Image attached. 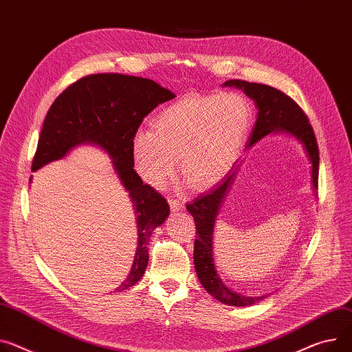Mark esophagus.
<instances>
[{
    "label": "esophagus",
    "instance_id": "esophagus-1",
    "mask_svg": "<svg viewBox=\"0 0 352 352\" xmlns=\"http://www.w3.org/2000/svg\"><path fill=\"white\" fill-rule=\"evenodd\" d=\"M169 206H170V208H172L173 211L183 208L182 201H179V200H176V199H169Z\"/></svg>",
    "mask_w": 352,
    "mask_h": 352
}]
</instances>
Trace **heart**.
Instances as JSON below:
<instances>
[{"instance_id": "obj_1", "label": "heart", "mask_w": 352, "mask_h": 352, "mask_svg": "<svg viewBox=\"0 0 352 352\" xmlns=\"http://www.w3.org/2000/svg\"><path fill=\"white\" fill-rule=\"evenodd\" d=\"M252 120V102L241 93L186 96L162 108L153 128L135 131V169L144 182L162 187L173 177L179 156L188 186L196 190L211 187L234 168Z\"/></svg>"}]
</instances>
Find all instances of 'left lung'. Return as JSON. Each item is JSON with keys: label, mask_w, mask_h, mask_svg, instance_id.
Wrapping results in <instances>:
<instances>
[{"label": "left lung", "mask_w": 352, "mask_h": 352, "mask_svg": "<svg viewBox=\"0 0 352 352\" xmlns=\"http://www.w3.org/2000/svg\"><path fill=\"white\" fill-rule=\"evenodd\" d=\"M224 86L242 89L250 98L255 101L258 108L256 122L251 132L250 141L247 148H251L255 142H258L265 135L270 132H287L293 137L299 140L311 162V183L314 192L317 190L318 184V146L316 141V135L313 126L309 122L307 116L293 98H290L283 91L261 83H250L245 80H228ZM238 166L231 169L221 183L206 195L196 197L192 203L186 206L187 211L193 215L196 223V241H195V267L197 272V278L203 287L219 302L228 306H251L256 302L262 300L263 296L259 297H247L241 296L231 289H228L220 275L215 270L214 258H212V232L214 224L217 220L219 210L230 190L234 182Z\"/></svg>", "instance_id": "left-lung-1"}]
</instances>
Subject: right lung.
I'll return each mask as SVG.
<instances>
[{"instance_id":"1","label":"right lung","mask_w":352,"mask_h":352,"mask_svg":"<svg viewBox=\"0 0 352 352\" xmlns=\"http://www.w3.org/2000/svg\"><path fill=\"white\" fill-rule=\"evenodd\" d=\"M175 94L144 77L97 73L78 78L53 101L46 114L32 172L62 159L73 148L93 144L113 159V166L128 192L137 217L138 244L126 279L116 290L135 286L148 266L149 238L164 224L169 204L133 169L132 137L144 118Z\"/></svg>"}]
</instances>
